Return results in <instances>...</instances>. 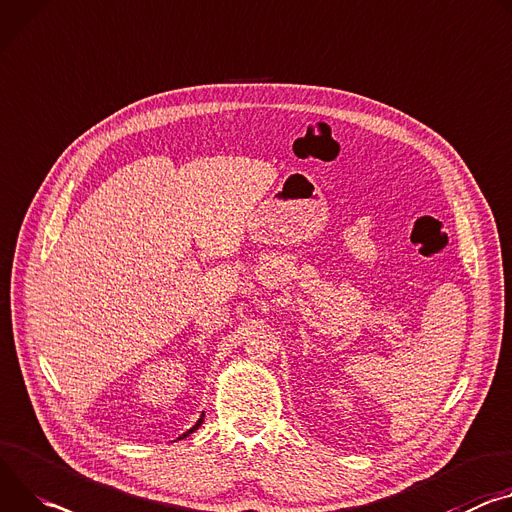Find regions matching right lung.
I'll return each mask as SVG.
<instances>
[{
    "label": "right lung",
    "mask_w": 512,
    "mask_h": 512,
    "mask_svg": "<svg viewBox=\"0 0 512 512\" xmlns=\"http://www.w3.org/2000/svg\"><path fill=\"white\" fill-rule=\"evenodd\" d=\"M202 423H204V414H202V418H200V421H198V423H196V425H194V427H192L190 431H185V433H183V435H181L179 439H183V437H188V435H192V433H194V431H196V429H198V427H200Z\"/></svg>",
    "instance_id": "obj_1"
}]
</instances>
